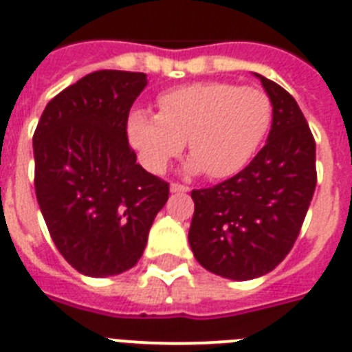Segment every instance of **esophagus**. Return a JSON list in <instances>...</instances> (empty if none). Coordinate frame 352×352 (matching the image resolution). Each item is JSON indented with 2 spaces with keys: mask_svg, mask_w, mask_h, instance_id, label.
<instances>
[{
  "mask_svg": "<svg viewBox=\"0 0 352 352\" xmlns=\"http://www.w3.org/2000/svg\"><path fill=\"white\" fill-rule=\"evenodd\" d=\"M168 189H170V192H189V187H185V185H179V184H170V187H168Z\"/></svg>",
  "mask_w": 352,
  "mask_h": 352,
  "instance_id": "esophagus-1",
  "label": "esophagus"
}]
</instances>
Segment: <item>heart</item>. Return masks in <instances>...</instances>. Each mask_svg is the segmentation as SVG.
Instances as JSON below:
<instances>
[{"mask_svg": "<svg viewBox=\"0 0 352 352\" xmlns=\"http://www.w3.org/2000/svg\"><path fill=\"white\" fill-rule=\"evenodd\" d=\"M158 114L134 111L127 138L142 165L163 173L185 147L192 156L187 170L229 178L251 162L272 122V103L256 87L201 81L165 91Z\"/></svg>", "mask_w": 352, "mask_h": 352, "instance_id": "obj_1", "label": "heart"}]
</instances>
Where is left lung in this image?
<instances>
[{"label": "left lung", "mask_w": 352, "mask_h": 352, "mask_svg": "<svg viewBox=\"0 0 352 352\" xmlns=\"http://www.w3.org/2000/svg\"><path fill=\"white\" fill-rule=\"evenodd\" d=\"M254 76L272 103L265 147L223 184L190 192L194 258L236 282L263 276L289 254L316 187V143L296 100Z\"/></svg>", "instance_id": "1"}]
</instances>
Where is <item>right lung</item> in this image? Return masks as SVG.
<instances>
[{
	"mask_svg": "<svg viewBox=\"0 0 352 352\" xmlns=\"http://www.w3.org/2000/svg\"><path fill=\"white\" fill-rule=\"evenodd\" d=\"M147 74L96 70L47 103L34 132L36 198L76 271L116 276L142 258L168 184L136 163L127 118Z\"/></svg>",
	"mask_w": 352,
	"mask_h": 352,
	"instance_id": "right-lung-1",
	"label": "right lung"
}]
</instances>
